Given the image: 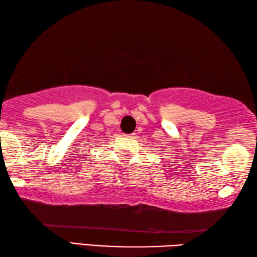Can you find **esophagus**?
<instances>
[{
    "instance_id": "1",
    "label": "esophagus",
    "mask_w": 257,
    "mask_h": 257,
    "mask_svg": "<svg viewBox=\"0 0 257 257\" xmlns=\"http://www.w3.org/2000/svg\"><path fill=\"white\" fill-rule=\"evenodd\" d=\"M133 135H135V134H132V135H125V136H129V137H132V136H133Z\"/></svg>"
}]
</instances>
